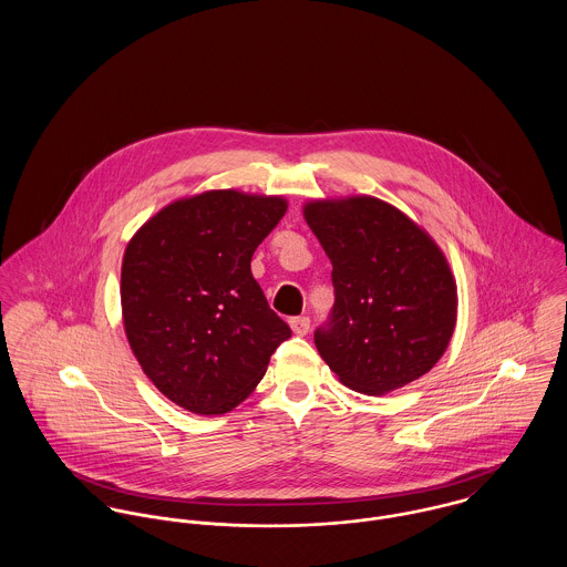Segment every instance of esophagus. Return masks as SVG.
<instances>
[{
  "label": "esophagus",
  "mask_w": 567,
  "mask_h": 567,
  "mask_svg": "<svg viewBox=\"0 0 567 567\" xmlns=\"http://www.w3.org/2000/svg\"><path fill=\"white\" fill-rule=\"evenodd\" d=\"M290 327L297 336H306L310 331V319L308 317H292L290 319Z\"/></svg>",
  "instance_id": "34e87169"
}]
</instances>
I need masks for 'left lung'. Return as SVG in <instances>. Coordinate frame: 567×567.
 Here are the masks:
<instances>
[{
  "mask_svg": "<svg viewBox=\"0 0 567 567\" xmlns=\"http://www.w3.org/2000/svg\"><path fill=\"white\" fill-rule=\"evenodd\" d=\"M303 216L333 266V310L315 331L327 367L367 395L425 375L456 327V281L443 250L373 196L310 200Z\"/></svg>",
  "mask_w": 567,
  "mask_h": 567,
  "instance_id": "8db88e82",
  "label": "left lung"
}]
</instances>
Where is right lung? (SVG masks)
<instances>
[{
    "instance_id": "right-lung-1",
    "label": "right lung",
    "mask_w": 567,
    "mask_h": 567,
    "mask_svg": "<svg viewBox=\"0 0 567 567\" xmlns=\"http://www.w3.org/2000/svg\"><path fill=\"white\" fill-rule=\"evenodd\" d=\"M286 209L284 196L212 189L169 203L131 238L124 329L169 402L196 414L234 410L290 338L250 272L255 248Z\"/></svg>"
}]
</instances>
